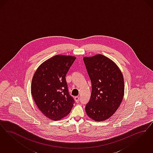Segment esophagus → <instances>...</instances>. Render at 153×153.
<instances>
[{
	"instance_id": "obj_1",
	"label": "esophagus",
	"mask_w": 153,
	"mask_h": 153,
	"mask_svg": "<svg viewBox=\"0 0 153 153\" xmlns=\"http://www.w3.org/2000/svg\"><path fill=\"white\" fill-rule=\"evenodd\" d=\"M75 100L76 101V102H79V97H78V96L75 97Z\"/></svg>"
}]
</instances>
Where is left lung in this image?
<instances>
[{
    "label": "left lung",
    "mask_w": 153,
    "mask_h": 153,
    "mask_svg": "<svg viewBox=\"0 0 153 153\" xmlns=\"http://www.w3.org/2000/svg\"><path fill=\"white\" fill-rule=\"evenodd\" d=\"M92 91L85 110L95 121L108 119L117 110L124 95L125 85L120 68L103 55L84 57Z\"/></svg>",
    "instance_id": "8db88e82"
}]
</instances>
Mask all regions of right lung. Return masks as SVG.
I'll list each match as a JSON object with an SVG mask.
<instances>
[{"mask_svg":"<svg viewBox=\"0 0 153 153\" xmlns=\"http://www.w3.org/2000/svg\"><path fill=\"white\" fill-rule=\"evenodd\" d=\"M76 58L57 55L38 68L31 83L33 100L47 118L58 120L67 115L75 102L69 94L66 76Z\"/></svg>","mask_w":153,"mask_h":153,"instance_id":"1","label":"right lung"}]
</instances>
